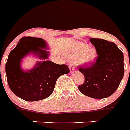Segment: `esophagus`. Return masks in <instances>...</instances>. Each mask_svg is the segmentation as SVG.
<instances>
[{"label": "esophagus", "instance_id": "esophagus-1", "mask_svg": "<svg viewBox=\"0 0 130 130\" xmlns=\"http://www.w3.org/2000/svg\"><path fill=\"white\" fill-rule=\"evenodd\" d=\"M69 69H70L71 73H72L73 71H74L75 68H74V67H73V66L71 65V64H69Z\"/></svg>", "mask_w": 130, "mask_h": 130}]
</instances>
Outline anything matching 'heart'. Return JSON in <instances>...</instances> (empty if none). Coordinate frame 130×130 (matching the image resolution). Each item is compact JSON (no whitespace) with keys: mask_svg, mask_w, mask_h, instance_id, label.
Listing matches in <instances>:
<instances>
[{"mask_svg":"<svg viewBox=\"0 0 130 130\" xmlns=\"http://www.w3.org/2000/svg\"><path fill=\"white\" fill-rule=\"evenodd\" d=\"M67 56L69 59L77 60L80 65H88L96 59L98 53L94 47H88L82 42H75L68 49Z\"/></svg>","mask_w":130,"mask_h":130,"instance_id":"b5f03b06","label":"heart"}]
</instances>
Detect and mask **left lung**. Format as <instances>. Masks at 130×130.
Masks as SVG:
<instances>
[{
  "label": "left lung",
  "instance_id": "left-lung-1",
  "mask_svg": "<svg viewBox=\"0 0 130 130\" xmlns=\"http://www.w3.org/2000/svg\"><path fill=\"white\" fill-rule=\"evenodd\" d=\"M89 41L94 45L98 57L91 66L79 67L85 82L78 88L89 98H108L116 91L123 77V53L113 42L96 38H91Z\"/></svg>",
  "mask_w": 130,
  "mask_h": 130
}]
</instances>
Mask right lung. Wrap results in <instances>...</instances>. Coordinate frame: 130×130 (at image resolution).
<instances>
[{
    "label": "right lung",
    "instance_id": "right-lung-1",
    "mask_svg": "<svg viewBox=\"0 0 130 130\" xmlns=\"http://www.w3.org/2000/svg\"><path fill=\"white\" fill-rule=\"evenodd\" d=\"M47 43L41 38L24 37L8 55L5 65L8 86L19 98L35 102L44 100L52 94L58 78L69 73L67 65H58L51 61H39L32 69L21 68L22 59L29 54L47 59L49 55Z\"/></svg>",
    "mask_w": 130,
    "mask_h": 130
}]
</instances>
